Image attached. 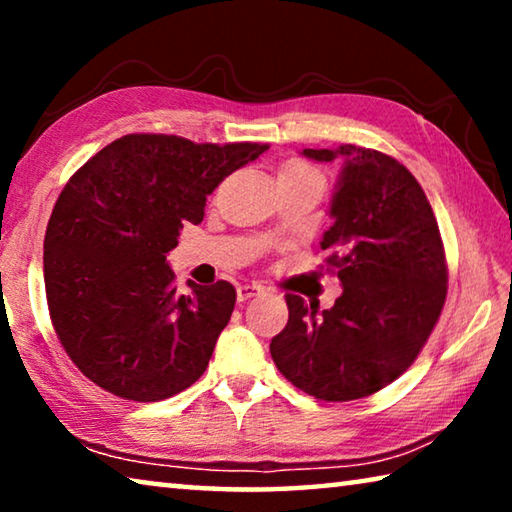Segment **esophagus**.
Segmentation results:
<instances>
[{
	"instance_id": "34e87169",
	"label": "esophagus",
	"mask_w": 512,
	"mask_h": 512,
	"mask_svg": "<svg viewBox=\"0 0 512 512\" xmlns=\"http://www.w3.org/2000/svg\"><path fill=\"white\" fill-rule=\"evenodd\" d=\"M264 287H259V284H239L237 287V300L239 302H246L255 296H262Z\"/></svg>"
}]
</instances>
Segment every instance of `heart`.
I'll return each instance as SVG.
<instances>
[{
	"label": "heart",
	"mask_w": 512,
	"mask_h": 512,
	"mask_svg": "<svg viewBox=\"0 0 512 512\" xmlns=\"http://www.w3.org/2000/svg\"><path fill=\"white\" fill-rule=\"evenodd\" d=\"M277 178H314V180H320V173L309 167L307 162L302 160H289L287 164H282L280 173H277Z\"/></svg>",
	"instance_id": "heart-1"
}]
</instances>
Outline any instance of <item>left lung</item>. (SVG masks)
Listing matches in <instances>:
<instances>
[{
	"label": "left lung",
	"instance_id": "left-lung-1",
	"mask_svg": "<svg viewBox=\"0 0 512 512\" xmlns=\"http://www.w3.org/2000/svg\"><path fill=\"white\" fill-rule=\"evenodd\" d=\"M302 155L343 162L320 241L343 293L323 311L289 293L271 357L316 400H359L400 377L427 343L447 296L443 241L420 183L391 155L354 144Z\"/></svg>",
	"mask_w": 512,
	"mask_h": 512
}]
</instances>
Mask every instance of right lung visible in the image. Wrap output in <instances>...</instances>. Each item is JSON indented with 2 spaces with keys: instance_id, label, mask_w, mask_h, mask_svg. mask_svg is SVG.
I'll use <instances>...</instances> for the list:
<instances>
[{
  "instance_id": "obj_1",
  "label": "right lung",
  "mask_w": 512,
  "mask_h": 512,
  "mask_svg": "<svg viewBox=\"0 0 512 512\" xmlns=\"http://www.w3.org/2000/svg\"><path fill=\"white\" fill-rule=\"evenodd\" d=\"M264 151L124 135L60 192L45 235L49 314L69 359L103 391L158 402L203 375L237 291L189 282L180 296L167 255L221 180Z\"/></svg>"
}]
</instances>
